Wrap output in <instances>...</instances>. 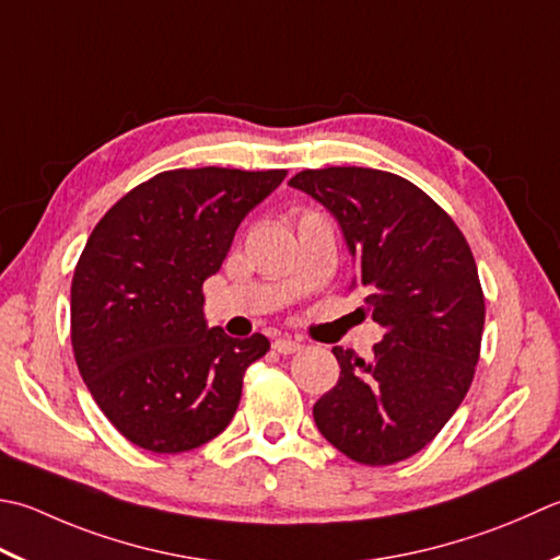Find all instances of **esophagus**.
<instances>
[{
  "mask_svg": "<svg viewBox=\"0 0 560 560\" xmlns=\"http://www.w3.org/2000/svg\"><path fill=\"white\" fill-rule=\"evenodd\" d=\"M273 352H279V354H295V352H301V342H295V339H291V337H279V339H273Z\"/></svg>",
  "mask_w": 560,
  "mask_h": 560,
  "instance_id": "1",
  "label": "esophagus"
}]
</instances>
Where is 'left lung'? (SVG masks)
I'll return each mask as SVG.
<instances>
[{
    "label": "left lung",
    "instance_id": "8db88e82",
    "mask_svg": "<svg viewBox=\"0 0 560 560\" xmlns=\"http://www.w3.org/2000/svg\"><path fill=\"white\" fill-rule=\"evenodd\" d=\"M332 213L357 261L352 287L383 327L374 357L335 347L339 381L313 405L317 430L366 466L402 462L430 444L476 374L486 301L462 230L398 174L303 170L289 182Z\"/></svg>",
    "mask_w": 560,
    "mask_h": 560
}]
</instances>
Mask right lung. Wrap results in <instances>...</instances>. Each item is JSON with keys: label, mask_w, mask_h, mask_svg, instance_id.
I'll return each mask as SVG.
<instances>
[{"label": "right lung", "mask_w": 560, "mask_h": 560, "mask_svg": "<svg viewBox=\"0 0 560 560\" xmlns=\"http://www.w3.org/2000/svg\"><path fill=\"white\" fill-rule=\"evenodd\" d=\"M287 170H172L96 223L72 277V349L92 398L140 448L179 454L233 420L265 335L208 327L203 281Z\"/></svg>", "instance_id": "1"}]
</instances>
